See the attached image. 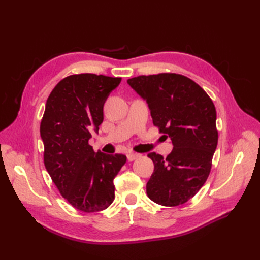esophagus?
Listing matches in <instances>:
<instances>
[{"label": "esophagus", "mask_w": 260, "mask_h": 260, "mask_svg": "<svg viewBox=\"0 0 260 260\" xmlns=\"http://www.w3.org/2000/svg\"><path fill=\"white\" fill-rule=\"evenodd\" d=\"M140 157V155L139 154H137V153H129L128 155H127V158H128V160L129 161H133V160H136V159H138Z\"/></svg>", "instance_id": "obj_1"}]
</instances>
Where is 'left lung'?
<instances>
[{
	"label": "left lung",
	"mask_w": 260,
	"mask_h": 260,
	"mask_svg": "<svg viewBox=\"0 0 260 260\" xmlns=\"http://www.w3.org/2000/svg\"><path fill=\"white\" fill-rule=\"evenodd\" d=\"M127 82L146 100L154 125L174 144L166 158L147 155L154 162L147 196L162 206L182 205L209 176L218 144L216 107L198 83L179 74L139 76Z\"/></svg>",
	"instance_id": "obj_1"
}]
</instances>
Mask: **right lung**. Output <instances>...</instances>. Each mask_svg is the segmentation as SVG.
I'll return each mask as SVG.
<instances>
[{"label": "right lung", "instance_id": "add662e5", "mask_svg": "<svg viewBox=\"0 0 260 260\" xmlns=\"http://www.w3.org/2000/svg\"><path fill=\"white\" fill-rule=\"evenodd\" d=\"M121 78L79 74L60 80L46 101L40 124L45 168L62 198L78 210L106 209L115 199L114 178L122 154L94 152L91 131L103 122V106Z\"/></svg>", "mask_w": 260, "mask_h": 260}]
</instances>
